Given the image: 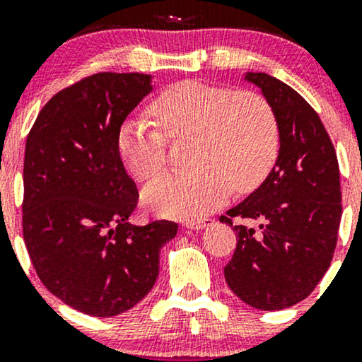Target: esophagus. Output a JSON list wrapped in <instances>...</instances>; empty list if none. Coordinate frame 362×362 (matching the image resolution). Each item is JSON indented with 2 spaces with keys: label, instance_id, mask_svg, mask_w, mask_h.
<instances>
[{
  "label": "esophagus",
  "instance_id": "obj_1",
  "mask_svg": "<svg viewBox=\"0 0 362 362\" xmlns=\"http://www.w3.org/2000/svg\"><path fill=\"white\" fill-rule=\"evenodd\" d=\"M213 223V219L211 218H204V219H197V221H189L187 223V228H190V230H202V228H206L207 224Z\"/></svg>",
  "mask_w": 362,
  "mask_h": 362
}]
</instances>
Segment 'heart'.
<instances>
[{"label":"heart","mask_w":362,"mask_h":362,"mask_svg":"<svg viewBox=\"0 0 362 362\" xmlns=\"http://www.w3.org/2000/svg\"><path fill=\"white\" fill-rule=\"evenodd\" d=\"M156 126L143 119L124 120L117 134L120 161L138 182L167 167V137L192 136V170L168 173L144 190L143 201L156 213L197 219L218 209L233 185L250 190L264 180L279 149L272 107L250 90L231 91L197 80L178 81L151 102Z\"/></svg>","instance_id":"obj_1"}]
</instances>
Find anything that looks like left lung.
<instances>
[{
  "label": "left lung",
  "instance_id": "obj_1",
  "mask_svg": "<svg viewBox=\"0 0 362 362\" xmlns=\"http://www.w3.org/2000/svg\"><path fill=\"white\" fill-rule=\"evenodd\" d=\"M247 80L272 107L281 148L264 184L219 218L236 231L224 277L253 308L284 310L310 296L330 267L342 216L339 161L318 114L296 90L265 73Z\"/></svg>",
  "mask_w": 362,
  "mask_h": 362
}]
</instances>
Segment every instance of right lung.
I'll return each instance as SVG.
<instances>
[{
    "instance_id": "add662e5",
    "label": "right lung",
    "mask_w": 362,
    "mask_h": 362,
    "mask_svg": "<svg viewBox=\"0 0 362 362\" xmlns=\"http://www.w3.org/2000/svg\"><path fill=\"white\" fill-rule=\"evenodd\" d=\"M151 78L95 73L44 105L23 160V240L54 296L91 317H114L155 286L160 250L177 235L167 219L134 226L138 187L117 151L122 122Z\"/></svg>"
}]
</instances>
